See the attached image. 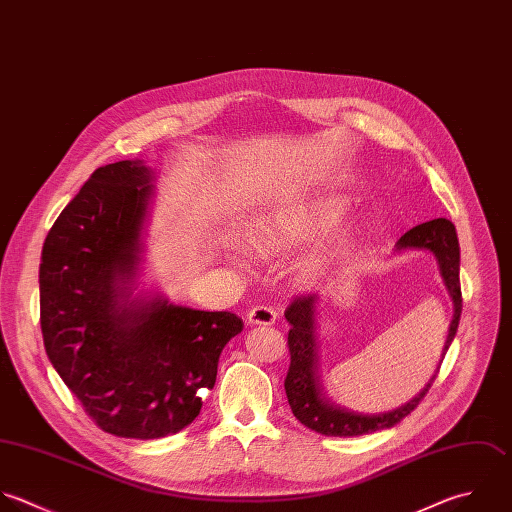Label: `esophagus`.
<instances>
[{
	"mask_svg": "<svg viewBox=\"0 0 512 512\" xmlns=\"http://www.w3.org/2000/svg\"><path fill=\"white\" fill-rule=\"evenodd\" d=\"M275 319H277V313L271 307H263V305H257L247 313L249 325H273Z\"/></svg>",
	"mask_w": 512,
	"mask_h": 512,
	"instance_id": "esophagus-1",
	"label": "esophagus"
}]
</instances>
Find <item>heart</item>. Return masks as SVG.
Returning a JSON list of instances; mask_svg holds the SVG:
<instances>
[{
    "instance_id": "heart-1",
    "label": "heart",
    "mask_w": 512,
    "mask_h": 512,
    "mask_svg": "<svg viewBox=\"0 0 512 512\" xmlns=\"http://www.w3.org/2000/svg\"><path fill=\"white\" fill-rule=\"evenodd\" d=\"M347 209L349 201L341 195H321L273 207L253 219V223L249 225V247L263 257L287 253L335 227L343 219ZM357 233L359 223L353 221L341 227L327 243L319 245L311 255H307L301 263L303 279H323L341 259Z\"/></svg>"
}]
</instances>
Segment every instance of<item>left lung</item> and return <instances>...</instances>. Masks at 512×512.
Listing matches in <instances>:
<instances>
[{"mask_svg":"<svg viewBox=\"0 0 512 512\" xmlns=\"http://www.w3.org/2000/svg\"><path fill=\"white\" fill-rule=\"evenodd\" d=\"M397 249H427L431 251L441 269V277L445 287L453 299L455 315L449 327V337L445 343V353L449 351L461 321L463 311V295H461V249L455 225L449 219H433L421 223L407 231L399 241ZM317 297L315 295H301L297 297L285 311V319L289 321V353L291 365L285 377V393L289 399V407L293 415L311 431L321 433L325 437H359L367 433H375L381 429H391L401 423L407 415H411L417 405L425 399L435 377L425 385V389L415 395L409 403L401 405L395 411L379 413V415H361L349 409H343L331 403L321 385L319 375V343H317ZM443 353V355H445ZM443 363V361H441ZM441 367V365H439ZM439 373V369H437Z\"/></svg>","mask_w":512,"mask_h":512,"instance_id":"obj_1","label":"left lung"}]
</instances>
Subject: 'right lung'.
Wrapping results in <instances>:
<instances>
[{"label":"right lung","instance_id":"1","mask_svg":"<svg viewBox=\"0 0 512 512\" xmlns=\"http://www.w3.org/2000/svg\"><path fill=\"white\" fill-rule=\"evenodd\" d=\"M153 179L139 159L95 169L49 229L39 263L53 369L101 431L141 441L195 421L223 347L243 331L227 311L133 295Z\"/></svg>","mask_w":512,"mask_h":512}]
</instances>
